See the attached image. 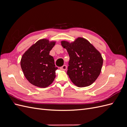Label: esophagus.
<instances>
[{"label":"esophagus","instance_id":"esophagus-1","mask_svg":"<svg viewBox=\"0 0 127 127\" xmlns=\"http://www.w3.org/2000/svg\"><path fill=\"white\" fill-rule=\"evenodd\" d=\"M66 69H67V66H66V65H65V64L63 65L62 67H60V69L63 70H66Z\"/></svg>","mask_w":127,"mask_h":127}]
</instances>
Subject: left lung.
<instances>
[{"instance_id":"obj_1","label":"left lung","mask_w":127,"mask_h":127,"mask_svg":"<svg viewBox=\"0 0 127 127\" xmlns=\"http://www.w3.org/2000/svg\"><path fill=\"white\" fill-rule=\"evenodd\" d=\"M61 45L70 58L67 73L71 82L78 87L91 85L101 71L103 60L101 53L82 37L72 43L63 41Z\"/></svg>"}]
</instances>
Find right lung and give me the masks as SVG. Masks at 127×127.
<instances>
[{
  "label": "right lung",
  "mask_w": 127,
  "mask_h": 127,
  "mask_svg": "<svg viewBox=\"0 0 127 127\" xmlns=\"http://www.w3.org/2000/svg\"><path fill=\"white\" fill-rule=\"evenodd\" d=\"M55 42L42 39L32 45L23 55L21 66L24 75L32 85L41 88L49 86L56 77L54 59L49 55Z\"/></svg>",
  "instance_id": "right-lung-1"
}]
</instances>
